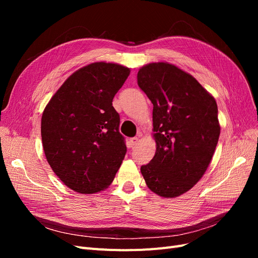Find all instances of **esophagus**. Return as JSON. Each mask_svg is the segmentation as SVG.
Here are the masks:
<instances>
[{
  "label": "esophagus",
  "instance_id": "34e87169",
  "mask_svg": "<svg viewBox=\"0 0 258 258\" xmlns=\"http://www.w3.org/2000/svg\"><path fill=\"white\" fill-rule=\"evenodd\" d=\"M139 141H140V137L131 138V139H130V141H129V145H130V147H134L135 145H137Z\"/></svg>",
  "mask_w": 258,
  "mask_h": 258
}]
</instances>
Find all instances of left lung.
<instances>
[{
    "label": "left lung",
    "mask_w": 258,
    "mask_h": 258,
    "mask_svg": "<svg viewBox=\"0 0 258 258\" xmlns=\"http://www.w3.org/2000/svg\"><path fill=\"white\" fill-rule=\"evenodd\" d=\"M138 85L154 105L156 142L141 173L158 196L178 197L199 182L213 157L221 134L216 101L194 76L168 62L142 67Z\"/></svg>",
    "instance_id": "left-lung-1"
}]
</instances>
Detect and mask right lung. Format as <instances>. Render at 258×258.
<instances>
[{"label":"right lung","mask_w":258,"mask_h":258,"mask_svg":"<svg viewBox=\"0 0 258 258\" xmlns=\"http://www.w3.org/2000/svg\"><path fill=\"white\" fill-rule=\"evenodd\" d=\"M130 69L95 62L81 68L49 100L42 116L44 153L69 188L95 194L107 188L127 152L113 98Z\"/></svg>","instance_id":"obj_1"}]
</instances>
